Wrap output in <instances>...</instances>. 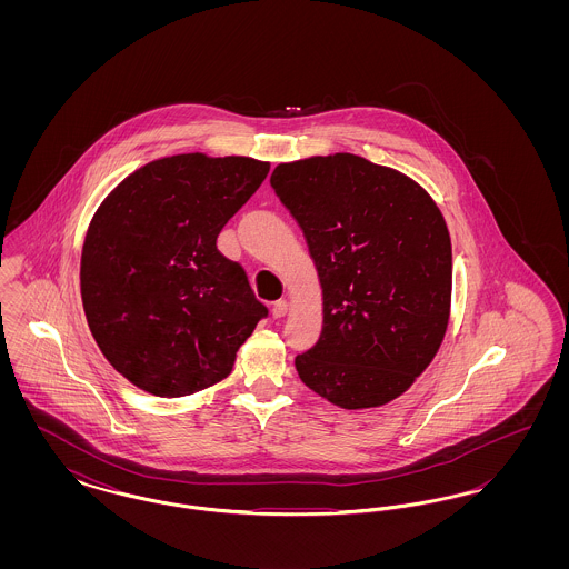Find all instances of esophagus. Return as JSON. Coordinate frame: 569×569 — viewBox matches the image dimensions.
<instances>
[{
    "label": "esophagus",
    "instance_id": "1",
    "mask_svg": "<svg viewBox=\"0 0 569 569\" xmlns=\"http://www.w3.org/2000/svg\"><path fill=\"white\" fill-rule=\"evenodd\" d=\"M288 311H290V305H288V300H277V302L272 305V318H274V320L283 318Z\"/></svg>",
    "mask_w": 569,
    "mask_h": 569
}]
</instances>
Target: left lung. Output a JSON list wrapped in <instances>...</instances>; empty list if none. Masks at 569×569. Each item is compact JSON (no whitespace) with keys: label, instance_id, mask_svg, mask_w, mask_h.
Masks as SVG:
<instances>
[{"label":"left lung","instance_id":"1","mask_svg":"<svg viewBox=\"0 0 569 569\" xmlns=\"http://www.w3.org/2000/svg\"><path fill=\"white\" fill-rule=\"evenodd\" d=\"M271 186L305 232L325 328L297 371L332 406L379 407L433 362L452 302V243L429 191L353 153L279 163Z\"/></svg>","mask_w":569,"mask_h":569}]
</instances>
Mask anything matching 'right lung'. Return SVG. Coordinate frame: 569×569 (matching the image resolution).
<instances>
[{"label":"right lung","mask_w":569,"mask_h":569,"mask_svg":"<svg viewBox=\"0 0 569 569\" xmlns=\"http://www.w3.org/2000/svg\"><path fill=\"white\" fill-rule=\"evenodd\" d=\"M271 163L179 153L140 166L102 200L81 253L82 309L136 388L177 399L228 378L269 313L217 237Z\"/></svg>","instance_id":"add662e5"}]
</instances>
